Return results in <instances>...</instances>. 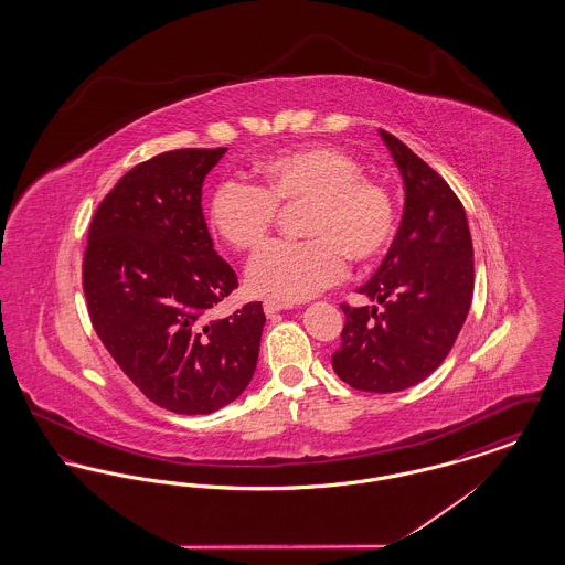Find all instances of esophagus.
Returning a JSON list of instances; mask_svg holds the SVG:
<instances>
[{
	"mask_svg": "<svg viewBox=\"0 0 565 565\" xmlns=\"http://www.w3.org/2000/svg\"><path fill=\"white\" fill-rule=\"evenodd\" d=\"M263 309H265V313H267L269 318H273V316H277L279 311H284L286 305L279 302V300H265V302H263Z\"/></svg>",
	"mask_w": 565,
	"mask_h": 565,
	"instance_id": "34e87169",
	"label": "esophagus"
}]
</instances>
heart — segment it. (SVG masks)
Segmentation results:
<instances>
[{
    "label": "heart",
    "instance_id": "heart-1",
    "mask_svg": "<svg viewBox=\"0 0 565 565\" xmlns=\"http://www.w3.org/2000/svg\"><path fill=\"white\" fill-rule=\"evenodd\" d=\"M256 186L224 180L210 199L215 237L237 252L269 239L277 205H302L307 242H277L247 265L256 295L307 300L348 273V258L373 263L396 237L398 214L390 189L362 175V164L334 146H302L254 164Z\"/></svg>",
    "mask_w": 565,
    "mask_h": 565
}]
</instances>
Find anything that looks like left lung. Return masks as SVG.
<instances>
[{
	"instance_id": "obj_1",
	"label": "left lung",
	"mask_w": 565,
	"mask_h": 565,
	"mask_svg": "<svg viewBox=\"0 0 565 565\" xmlns=\"http://www.w3.org/2000/svg\"><path fill=\"white\" fill-rule=\"evenodd\" d=\"M379 135L403 175V220L381 267L358 288L383 309L343 305L332 369L355 390L392 394L449 355L472 302L475 252L456 192L398 137Z\"/></svg>"
}]
</instances>
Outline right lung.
<instances>
[{
	"label": "right lung",
	"instance_id": "right-lung-1",
	"mask_svg": "<svg viewBox=\"0 0 565 565\" xmlns=\"http://www.w3.org/2000/svg\"><path fill=\"white\" fill-rule=\"evenodd\" d=\"M224 152L184 148L139 162L97 207L84 252L95 332L146 398L180 415L242 396L267 322L260 302L210 318L237 288L201 207L203 180Z\"/></svg>",
	"mask_w": 565,
	"mask_h": 565
}]
</instances>
